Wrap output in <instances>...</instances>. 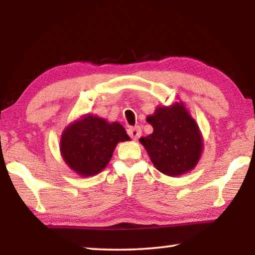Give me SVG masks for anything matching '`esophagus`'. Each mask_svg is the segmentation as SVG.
<instances>
[{
	"instance_id": "1",
	"label": "esophagus",
	"mask_w": 255,
	"mask_h": 255,
	"mask_svg": "<svg viewBox=\"0 0 255 255\" xmlns=\"http://www.w3.org/2000/svg\"><path fill=\"white\" fill-rule=\"evenodd\" d=\"M127 132H128V135L132 138V139H138V138H139L141 135V129L139 126L130 127V128H128Z\"/></svg>"
}]
</instances>
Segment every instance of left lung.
Segmentation results:
<instances>
[{
    "label": "left lung",
    "mask_w": 255,
    "mask_h": 255,
    "mask_svg": "<svg viewBox=\"0 0 255 255\" xmlns=\"http://www.w3.org/2000/svg\"><path fill=\"white\" fill-rule=\"evenodd\" d=\"M147 123L154 130L139 140L159 172L176 176L196 166L201 155L202 138L198 125L182 103L157 108L153 116H148Z\"/></svg>",
    "instance_id": "8db88e82"
}]
</instances>
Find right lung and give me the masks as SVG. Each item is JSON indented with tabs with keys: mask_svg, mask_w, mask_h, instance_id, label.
I'll return each mask as SVG.
<instances>
[{
	"mask_svg": "<svg viewBox=\"0 0 255 255\" xmlns=\"http://www.w3.org/2000/svg\"><path fill=\"white\" fill-rule=\"evenodd\" d=\"M129 139L120 124H109L89 115L64 130L60 152L72 170L82 176H91L108 165L119 141Z\"/></svg>",
	"mask_w": 255,
	"mask_h": 255,
	"instance_id": "right-lung-1",
	"label": "right lung"
}]
</instances>
